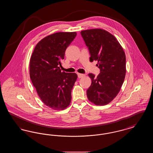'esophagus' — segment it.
Returning a JSON list of instances; mask_svg holds the SVG:
<instances>
[{
    "instance_id": "esophagus-1",
    "label": "esophagus",
    "mask_w": 153,
    "mask_h": 153,
    "mask_svg": "<svg viewBox=\"0 0 153 153\" xmlns=\"http://www.w3.org/2000/svg\"><path fill=\"white\" fill-rule=\"evenodd\" d=\"M77 75H78V77L79 78H82V77H84L85 76V74H81V73H77Z\"/></svg>"
}]
</instances>
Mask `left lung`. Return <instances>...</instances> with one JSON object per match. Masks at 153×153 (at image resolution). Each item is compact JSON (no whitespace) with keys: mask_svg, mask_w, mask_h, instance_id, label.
Returning a JSON list of instances; mask_svg holds the SVG:
<instances>
[{"mask_svg":"<svg viewBox=\"0 0 153 153\" xmlns=\"http://www.w3.org/2000/svg\"><path fill=\"white\" fill-rule=\"evenodd\" d=\"M81 34L91 54L90 61H97L100 70L97 77L89 73L91 85L87 91L88 100L97 105L112 102L119 92L126 72V55L117 38L102 29L82 30Z\"/></svg>","mask_w":153,"mask_h":153,"instance_id":"obj_1","label":"left lung"}]
</instances>
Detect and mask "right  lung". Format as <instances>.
<instances>
[{
  "instance_id": "1",
  "label": "right lung",
  "mask_w": 153,
  "mask_h": 153,
  "mask_svg": "<svg viewBox=\"0 0 153 153\" xmlns=\"http://www.w3.org/2000/svg\"><path fill=\"white\" fill-rule=\"evenodd\" d=\"M76 32H58L36 44L30 60V76L39 98L54 110H63L71 102L75 73L61 72V61Z\"/></svg>"
}]
</instances>
